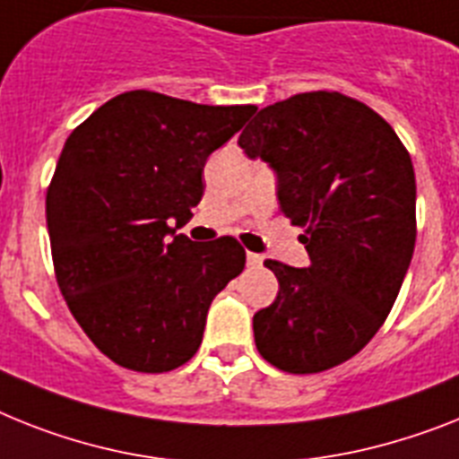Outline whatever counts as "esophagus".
Listing matches in <instances>:
<instances>
[{
	"instance_id": "1",
	"label": "esophagus",
	"mask_w": 459,
	"mask_h": 459,
	"mask_svg": "<svg viewBox=\"0 0 459 459\" xmlns=\"http://www.w3.org/2000/svg\"><path fill=\"white\" fill-rule=\"evenodd\" d=\"M246 263H248V267H260L263 264V255H257V253H246Z\"/></svg>"
}]
</instances>
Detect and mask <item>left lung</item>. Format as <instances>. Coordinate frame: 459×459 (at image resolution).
<instances>
[{
	"label": "left lung",
	"instance_id": "8db88e82",
	"mask_svg": "<svg viewBox=\"0 0 459 459\" xmlns=\"http://www.w3.org/2000/svg\"><path fill=\"white\" fill-rule=\"evenodd\" d=\"M238 145L276 170L283 215L309 253L302 270L264 260L279 293L253 316L257 351L283 373L335 368L380 331L411 264V154L375 109L338 91L267 105Z\"/></svg>",
	"mask_w": 459,
	"mask_h": 459
}]
</instances>
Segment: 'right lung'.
Returning <instances> with one entry per match:
<instances>
[{"mask_svg":"<svg viewBox=\"0 0 459 459\" xmlns=\"http://www.w3.org/2000/svg\"><path fill=\"white\" fill-rule=\"evenodd\" d=\"M255 109L126 91L65 140L47 189L53 272L82 331L121 368L187 363L213 298L244 270L237 238L196 246L176 230L202 202L208 154Z\"/></svg>","mask_w":459,"mask_h":459,"instance_id":"right-lung-1","label":"right lung"}]
</instances>
